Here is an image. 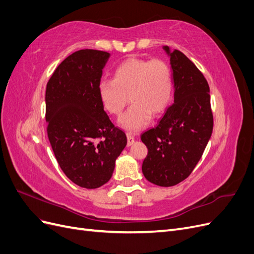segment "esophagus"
<instances>
[{"label":"esophagus","instance_id":"34e87169","mask_svg":"<svg viewBox=\"0 0 254 254\" xmlns=\"http://www.w3.org/2000/svg\"><path fill=\"white\" fill-rule=\"evenodd\" d=\"M134 143V137L131 134H127V145L130 146Z\"/></svg>","mask_w":254,"mask_h":254}]
</instances>
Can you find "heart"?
<instances>
[{
	"mask_svg": "<svg viewBox=\"0 0 254 254\" xmlns=\"http://www.w3.org/2000/svg\"><path fill=\"white\" fill-rule=\"evenodd\" d=\"M173 92L172 70L161 59L128 58L115 67L112 80L98 83L99 99L110 114L120 117L128 102L132 103L120 121L131 132L147 126L151 114H162L172 102Z\"/></svg>",
	"mask_w": 254,
	"mask_h": 254,
	"instance_id": "heart-1",
	"label": "heart"
}]
</instances>
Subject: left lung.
I'll return each instance as SVG.
<instances>
[{"instance_id":"obj_1","label":"left lung","mask_w":254,"mask_h":254,"mask_svg":"<svg viewBox=\"0 0 254 254\" xmlns=\"http://www.w3.org/2000/svg\"><path fill=\"white\" fill-rule=\"evenodd\" d=\"M171 56L175 103L157 127L141 135L148 149L142 172L149 182L173 187L186 180L202 157L213 131L209 83L203 74L180 51Z\"/></svg>"}]
</instances>
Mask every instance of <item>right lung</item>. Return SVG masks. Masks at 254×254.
<instances>
[{
	"instance_id": "1",
	"label": "right lung",
	"mask_w": 254,
	"mask_h": 254,
	"mask_svg": "<svg viewBox=\"0 0 254 254\" xmlns=\"http://www.w3.org/2000/svg\"><path fill=\"white\" fill-rule=\"evenodd\" d=\"M110 54L84 49L67 56L47 84L45 120L51 146L64 175L77 186L97 189L111 178L127 144L98 95Z\"/></svg>"
}]
</instances>
